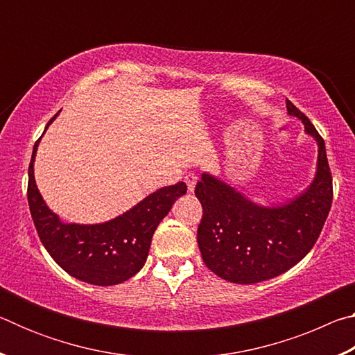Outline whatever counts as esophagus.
Listing matches in <instances>:
<instances>
[{"mask_svg":"<svg viewBox=\"0 0 355 355\" xmlns=\"http://www.w3.org/2000/svg\"><path fill=\"white\" fill-rule=\"evenodd\" d=\"M197 180H199V177H197V173H194V172L186 173L184 182H186V184H188V189H189V191H194L196 184H197Z\"/></svg>","mask_w":355,"mask_h":355,"instance_id":"obj_1","label":"esophagus"}]
</instances>
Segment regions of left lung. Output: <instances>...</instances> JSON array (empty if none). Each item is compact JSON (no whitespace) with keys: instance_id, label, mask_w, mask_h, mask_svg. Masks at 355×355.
Listing matches in <instances>:
<instances>
[{"instance_id":"obj_1","label":"left lung","mask_w":355,"mask_h":355,"mask_svg":"<svg viewBox=\"0 0 355 355\" xmlns=\"http://www.w3.org/2000/svg\"><path fill=\"white\" fill-rule=\"evenodd\" d=\"M290 116L318 142L313 183L280 207H260L209 173L196 184L203 216L197 243L208 269L233 284H257L286 272L313 248L332 207L334 188L326 146L313 123L286 100Z\"/></svg>"}]
</instances>
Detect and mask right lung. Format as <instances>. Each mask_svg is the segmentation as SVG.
<instances>
[{
  "label": "right lung",
  "instance_id": "right-lung-1",
  "mask_svg": "<svg viewBox=\"0 0 355 355\" xmlns=\"http://www.w3.org/2000/svg\"><path fill=\"white\" fill-rule=\"evenodd\" d=\"M39 141L34 144L28 169V203L35 230L48 254L71 277L92 285H117L133 277L146 264L156 227L171 211L173 202L186 194V184L178 182L161 188L130 211L105 224H64L46 207L35 186L34 158Z\"/></svg>",
  "mask_w": 355,
  "mask_h": 355
}]
</instances>
